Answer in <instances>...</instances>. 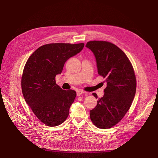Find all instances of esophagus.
<instances>
[{
	"mask_svg": "<svg viewBox=\"0 0 158 158\" xmlns=\"http://www.w3.org/2000/svg\"><path fill=\"white\" fill-rule=\"evenodd\" d=\"M84 93H85V92H84L83 90L79 89V90L77 91V96H80V95H81L82 94H83Z\"/></svg>",
	"mask_w": 158,
	"mask_h": 158,
	"instance_id": "obj_1",
	"label": "esophagus"
}]
</instances>
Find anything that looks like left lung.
Segmentation results:
<instances>
[{"label":"left lung","mask_w":158,"mask_h":158,"mask_svg":"<svg viewBox=\"0 0 158 158\" xmlns=\"http://www.w3.org/2000/svg\"><path fill=\"white\" fill-rule=\"evenodd\" d=\"M86 47L94 52L98 73L107 83L104 95L89 111L90 119L98 128L107 129L117 124L129 110L136 94L135 73L126 54L114 44L94 40Z\"/></svg>","instance_id":"1"}]
</instances>
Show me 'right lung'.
I'll use <instances>...</instances> for the list:
<instances>
[{
  "label": "right lung",
  "instance_id": "right-lung-1",
  "mask_svg": "<svg viewBox=\"0 0 158 158\" xmlns=\"http://www.w3.org/2000/svg\"><path fill=\"white\" fill-rule=\"evenodd\" d=\"M84 43L48 44L40 47L27 60L21 86L25 101L40 122L55 127L67 118L76 97L73 89L64 90L56 83L64 63L81 51Z\"/></svg>",
  "mask_w": 158,
  "mask_h": 158
}]
</instances>
